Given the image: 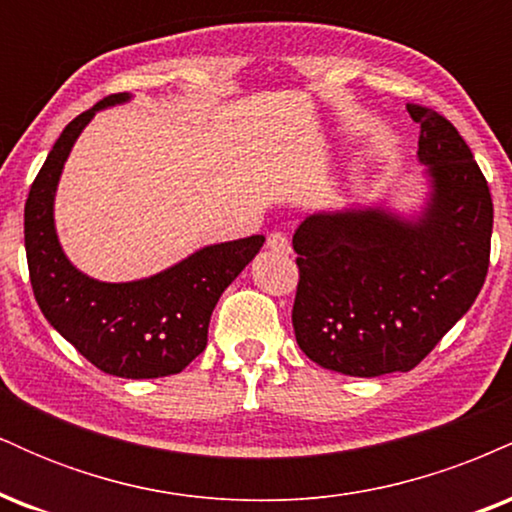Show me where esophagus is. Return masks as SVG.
Returning a JSON list of instances; mask_svg holds the SVG:
<instances>
[{
    "label": "esophagus",
    "mask_w": 512,
    "mask_h": 512,
    "mask_svg": "<svg viewBox=\"0 0 512 512\" xmlns=\"http://www.w3.org/2000/svg\"><path fill=\"white\" fill-rule=\"evenodd\" d=\"M267 248L274 250V252H291V240H289V236H286V233L274 231V233H269V236H267Z\"/></svg>",
    "instance_id": "obj_1"
}]
</instances>
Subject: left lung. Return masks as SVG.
Returning a JSON list of instances; mask_svg holds the SVG:
<instances>
[{
    "label": "left lung",
    "mask_w": 512,
    "mask_h": 512,
    "mask_svg": "<svg viewBox=\"0 0 512 512\" xmlns=\"http://www.w3.org/2000/svg\"><path fill=\"white\" fill-rule=\"evenodd\" d=\"M407 110L433 178L424 219L404 223L378 209L315 214L293 236L296 342L317 366L356 378L419 366L489 272V182L448 117L419 103Z\"/></svg>",
    "instance_id": "obj_1"
}]
</instances>
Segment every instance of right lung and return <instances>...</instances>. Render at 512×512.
<instances>
[{
  "instance_id": "right-lung-1",
  "label": "right lung",
  "mask_w": 512,
  "mask_h": 512,
  "mask_svg": "<svg viewBox=\"0 0 512 512\" xmlns=\"http://www.w3.org/2000/svg\"><path fill=\"white\" fill-rule=\"evenodd\" d=\"M127 98L105 96L64 127L28 192L23 236L33 296L50 325L103 373L142 380L180 373L202 354L214 305L260 252L264 236L209 245L166 272L129 284H103L69 264L52 221L57 180L96 110Z\"/></svg>"
}]
</instances>
